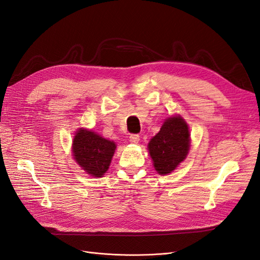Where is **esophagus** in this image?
I'll return each instance as SVG.
<instances>
[{
  "instance_id": "obj_1",
  "label": "esophagus",
  "mask_w": 260,
  "mask_h": 260,
  "mask_svg": "<svg viewBox=\"0 0 260 260\" xmlns=\"http://www.w3.org/2000/svg\"><path fill=\"white\" fill-rule=\"evenodd\" d=\"M129 142L131 144H138L140 142L139 134H131L130 137H129Z\"/></svg>"
}]
</instances>
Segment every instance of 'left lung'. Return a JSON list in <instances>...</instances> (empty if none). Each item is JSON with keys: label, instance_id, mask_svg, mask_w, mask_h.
Instances as JSON below:
<instances>
[{"label": "left lung", "instance_id": "obj_1", "mask_svg": "<svg viewBox=\"0 0 260 260\" xmlns=\"http://www.w3.org/2000/svg\"><path fill=\"white\" fill-rule=\"evenodd\" d=\"M190 146L187 122L180 115L167 118L158 133L153 137L148 150L154 169L159 175H168L186 158Z\"/></svg>", "mask_w": 260, "mask_h": 260}]
</instances>
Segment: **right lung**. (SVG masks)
Segmentation results:
<instances>
[{
    "instance_id": "add662e5",
    "label": "right lung",
    "mask_w": 260,
    "mask_h": 260,
    "mask_svg": "<svg viewBox=\"0 0 260 260\" xmlns=\"http://www.w3.org/2000/svg\"><path fill=\"white\" fill-rule=\"evenodd\" d=\"M72 147L76 163L86 174L95 178H101L107 172L116 149L113 141L83 128L76 132Z\"/></svg>"
}]
</instances>
